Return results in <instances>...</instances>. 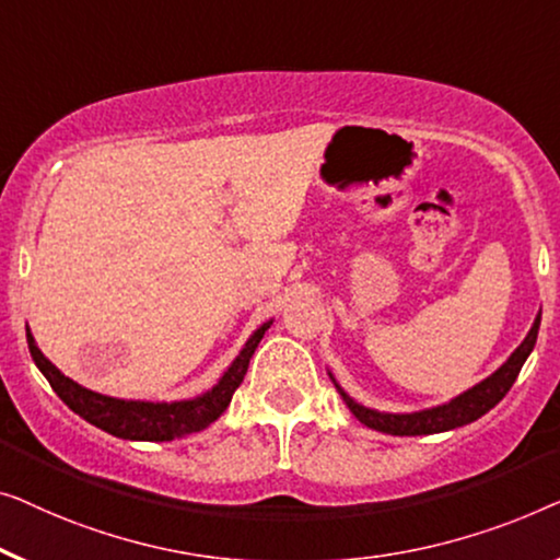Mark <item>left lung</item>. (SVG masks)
<instances>
[{
	"instance_id": "8db88e82",
	"label": "left lung",
	"mask_w": 560,
	"mask_h": 560,
	"mask_svg": "<svg viewBox=\"0 0 560 560\" xmlns=\"http://www.w3.org/2000/svg\"><path fill=\"white\" fill-rule=\"evenodd\" d=\"M538 327H540V314L535 317L530 332H527L525 340L520 342V348L513 352V355L508 358L505 365L494 370L490 377H485V381L477 383L475 388L464 390L462 396L452 398L444 406L427 408V411H416V413L373 411V408H365V406H360L358 400H352L348 393H345L340 385L335 383V377L332 375L329 377H332L335 388L340 390V396L345 404H348L352 416H355L360 423H365L368 429L383 431V434H393V436L441 434V431H452V429L464 427V423L477 421L479 416H485L490 408H494L502 398H505V393L513 388L520 368H523V362L527 360V355H530L535 348V340H538Z\"/></svg>"
}]
</instances>
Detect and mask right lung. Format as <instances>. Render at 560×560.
<instances>
[{"mask_svg": "<svg viewBox=\"0 0 560 560\" xmlns=\"http://www.w3.org/2000/svg\"><path fill=\"white\" fill-rule=\"evenodd\" d=\"M269 327L271 322H264V325L248 337L246 348L238 352V358H235L233 365L225 370L218 385H212L208 393H202L198 398L175 400V404H152V400H124L101 396V393L83 388V385L70 381L68 375H62L60 370L43 355L40 348L35 345V337L30 332L27 345L35 365L40 368L47 383L52 385V390L58 393L60 400L70 408V411L83 416L85 421L104 429L106 434L112 436L131 441H172L195 434V431H202L225 411L235 388L243 383L250 355L256 352L258 342H261V337Z\"/></svg>", "mask_w": 560, "mask_h": 560, "instance_id": "add662e5", "label": "right lung"}]
</instances>
